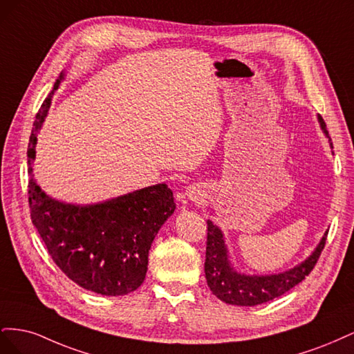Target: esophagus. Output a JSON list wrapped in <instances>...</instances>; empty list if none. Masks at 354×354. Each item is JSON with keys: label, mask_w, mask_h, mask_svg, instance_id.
Segmentation results:
<instances>
[{"label": "esophagus", "mask_w": 354, "mask_h": 354, "mask_svg": "<svg viewBox=\"0 0 354 354\" xmlns=\"http://www.w3.org/2000/svg\"><path fill=\"white\" fill-rule=\"evenodd\" d=\"M181 198L189 199V201H199L201 199V192L196 186H187L185 190V195H181Z\"/></svg>", "instance_id": "obj_1"}]
</instances>
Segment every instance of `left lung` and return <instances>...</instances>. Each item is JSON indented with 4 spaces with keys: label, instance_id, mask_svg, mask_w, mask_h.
<instances>
[{
    "label": "left lung",
    "instance_id": "left-lung-1",
    "mask_svg": "<svg viewBox=\"0 0 354 354\" xmlns=\"http://www.w3.org/2000/svg\"><path fill=\"white\" fill-rule=\"evenodd\" d=\"M320 127H322L326 137H329L326 124L319 116ZM207 254H205V277L212 294L221 301L233 306H257L270 301L273 298L281 297L289 289L298 285L310 274L316 266L320 254H322L328 230L325 232L322 241L319 242L316 250L307 260L295 266L294 269L286 272L269 274V276H250L239 273L233 269L229 261L227 246L224 243L221 230L214 226L212 221H207Z\"/></svg>",
    "mask_w": 354,
    "mask_h": 354
}]
</instances>
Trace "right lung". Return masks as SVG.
Here are the masks:
<instances>
[{
	"label": "right lung",
	"instance_id": "add662e5",
	"mask_svg": "<svg viewBox=\"0 0 354 354\" xmlns=\"http://www.w3.org/2000/svg\"><path fill=\"white\" fill-rule=\"evenodd\" d=\"M62 78L63 75L35 116L28 147L30 176L37 133ZM28 189L32 224L53 261L84 289L111 297L130 294L143 283L151 245L176 209L173 192L167 185L85 207L50 198L32 177Z\"/></svg>",
	"mask_w": 354,
	"mask_h": 354
}]
</instances>
